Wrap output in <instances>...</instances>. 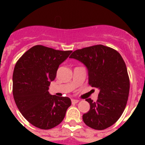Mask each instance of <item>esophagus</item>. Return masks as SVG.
<instances>
[{"mask_svg":"<svg viewBox=\"0 0 145 145\" xmlns=\"http://www.w3.org/2000/svg\"><path fill=\"white\" fill-rule=\"evenodd\" d=\"M71 102H72V104H76L78 102V99H72L71 100Z\"/></svg>","mask_w":145,"mask_h":145,"instance_id":"esophagus-1","label":"esophagus"}]
</instances>
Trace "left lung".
Listing matches in <instances>:
<instances>
[{
    "mask_svg": "<svg viewBox=\"0 0 145 145\" xmlns=\"http://www.w3.org/2000/svg\"><path fill=\"white\" fill-rule=\"evenodd\" d=\"M70 57L87 67L88 84L99 90L97 102L86 99L90 110L84 114V122L96 130L110 127L120 118L129 98L130 81L123 59L116 50L103 45L75 50Z\"/></svg>",
    "mask_w": 145,
    "mask_h": 145,
    "instance_id": "1",
    "label": "left lung"
}]
</instances>
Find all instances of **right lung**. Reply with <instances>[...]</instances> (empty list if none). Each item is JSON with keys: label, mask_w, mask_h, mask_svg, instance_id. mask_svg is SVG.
I'll list each match as a JSON object with an SVG mask.
<instances>
[{"label": "right lung", "mask_w": 145, "mask_h": 145, "mask_svg": "<svg viewBox=\"0 0 145 145\" xmlns=\"http://www.w3.org/2000/svg\"><path fill=\"white\" fill-rule=\"evenodd\" d=\"M71 52L36 45L15 65L12 90L15 103L24 118L35 127L54 128L63 120L71 105L68 97L51 95L48 91L59 66Z\"/></svg>", "instance_id": "obj_1"}]
</instances>
